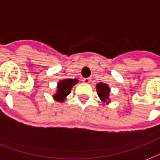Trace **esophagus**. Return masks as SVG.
<instances>
[{
    "label": "esophagus",
    "mask_w": 160,
    "mask_h": 160,
    "mask_svg": "<svg viewBox=\"0 0 160 160\" xmlns=\"http://www.w3.org/2000/svg\"><path fill=\"white\" fill-rule=\"evenodd\" d=\"M83 82L85 83H90V78H83Z\"/></svg>",
    "instance_id": "1"
}]
</instances>
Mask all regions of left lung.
Returning a JSON list of instances; mask_svg holds the SVG:
<instances>
[{"instance_id": "left-lung-1", "label": "left lung", "mask_w": 160, "mask_h": 160, "mask_svg": "<svg viewBox=\"0 0 160 160\" xmlns=\"http://www.w3.org/2000/svg\"><path fill=\"white\" fill-rule=\"evenodd\" d=\"M96 90H97L98 95L100 98V100L104 102H106L107 100H109V88L108 85L103 83H100L96 85Z\"/></svg>"}]
</instances>
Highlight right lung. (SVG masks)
Segmentation results:
<instances>
[{
	"instance_id": "add662e5",
	"label": "right lung",
	"mask_w": 160,
	"mask_h": 160,
	"mask_svg": "<svg viewBox=\"0 0 160 160\" xmlns=\"http://www.w3.org/2000/svg\"><path fill=\"white\" fill-rule=\"evenodd\" d=\"M78 83L77 80H73V79H66V80H60L58 83V91L56 95H54V97L57 101L62 102L65 100V98L70 93V90L74 85Z\"/></svg>"
}]
</instances>
